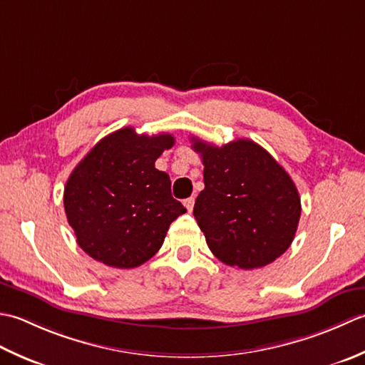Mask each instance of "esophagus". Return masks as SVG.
Masks as SVG:
<instances>
[{
    "instance_id": "1",
    "label": "esophagus",
    "mask_w": 365,
    "mask_h": 365,
    "mask_svg": "<svg viewBox=\"0 0 365 365\" xmlns=\"http://www.w3.org/2000/svg\"><path fill=\"white\" fill-rule=\"evenodd\" d=\"M193 205H195V198H193V197L184 200V206L187 207V211H192V210H193Z\"/></svg>"
}]
</instances>
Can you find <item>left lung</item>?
<instances>
[{
  "label": "left lung",
  "instance_id": "left-lung-1",
  "mask_svg": "<svg viewBox=\"0 0 365 365\" xmlns=\"http://www.w3.org/2000/svg\"><path fill=\"white\" fill-rule=\"evenodd\" d=\"M205 165V189L193 215L207 247L222 263L255 269L272 263L292 245L301 198L292 178L255 141L224 146L192 137Z\"/></svg>",
  "mask_w": 365,
  "mask_h": 365
}]
</instances>
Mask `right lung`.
Returning <instances> with one entry per match:
<instances>
[{
  "label": "right lung",
  "instance_id": "1",
  "mask_svg": "<svg viewBox=\"0 0 365 365\" xmlns=\"http://www.w3.org/2000/svg\"><path fill=\"white\" fill-rule=\"evenodd\" d=\"M175 145L170 133L145 135L124 128L103 137L73 168L64 210L77 244L98 262L130 269L158 254L185 207L172 197V181L155 168Z\"/></svg>",
  "mask_w": 365,
  "mask_h": 365
}]
</instances>
